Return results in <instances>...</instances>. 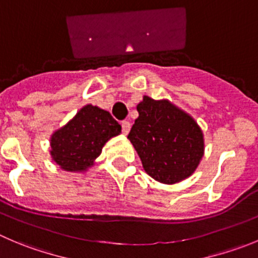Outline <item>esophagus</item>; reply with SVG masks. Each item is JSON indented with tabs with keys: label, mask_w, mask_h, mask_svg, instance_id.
<instances>
[{
	"label": "esophagus",
	"mask_w": 258,
	"mask_h": 258,
	"mask_svg": "<svg viewBox=\"0 0 258 258\" xmlns=\"http://www.w3.org/2000/svg\"><path fill=\"white\" fill-rule=\"evenodd\" d=\"M131 126L132 124L127 120H124V121H121V132L122 134H125L126 136L127 133H129V131H131Z\"/></svg>",
	"instance_id": "34e87169"
}]
</instances>
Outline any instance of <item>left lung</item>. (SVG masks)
<instances>
[{
  "label": "left lung",
  "mask_w": 258,
  "mask_h": 258,
  "mask_svg": "<svg viewBox=\"0 0 258 258\" xmlns=\"http://www.w3.org/2000/svg\"><path fill=\"white\" fill-rule=\"evenodd\" d=\"M127 139L132 142L143 168L162 183L185 180L204 154L203 132L195 120L167 100L143 97Z\"/></svg>",
  "instance_id": "1"
}]
</instances>
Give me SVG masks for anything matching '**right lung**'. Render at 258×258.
<instances>
[{
  "mask_svg": "<svg viewBox=\"0 0 258 258\" xmlns=\"http://www.w3.org/2000/svg\"><path fill=\"white\" fill-rule=\"evenodd\" d=\"M120 132L121 126L109 111L86 105L51 136L50 154L62 170L81 172L92 166L105 143Z\"/></svg>",
  "mask_w": 258,
  "mask_h": 258,
  "instance_id": "1",
  "label": "right lung"
}]
</instances>
